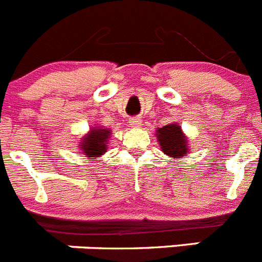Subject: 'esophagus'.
<instances>
[{
  "label": "esophagus",
  "mask_w": 262,
  "mask_h": 262,
  "mask_svg": "<svg viewBox=\"0 0 262 262\" xmlns=\"http://www.w3.org/2000/svg\"><path fill=\"white\" fill-rule=\"evenodd\" d=\"M129 123H131L133 127H139L142 126V119H140V118H131Z\"/></svg>",
  "instance_id": "1"
}]
</instances>
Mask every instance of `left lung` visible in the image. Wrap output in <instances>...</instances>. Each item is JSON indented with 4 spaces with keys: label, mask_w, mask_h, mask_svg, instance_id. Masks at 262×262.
<instances>
[{
    "label": "left lung",
    "mask_w": 262,
    "mask_h": 262,
    "mask_svg": "<svg viewBox=\"0 0 262 262\" xmlns=\"http://www.w3.org/2000/svg\"><path fill=\"white\" fill-rule=\"evenodd\" d=\"M156 138L161 147V151L166 156L180 159L187 155V140L177 123L168 124L156 129Z\"/></svg>",
    "instance_id": "8db88e82"
}]
</instances>
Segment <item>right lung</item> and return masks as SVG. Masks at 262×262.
Wrapping results in <instances>:
<instances>
[{
  "label": "right lung",
  "mask_w": 262,
  "mask_h": 262,
  "mask_svg": "<svg viewBox=\"0 0 262 262\" xmlns=\"http://www.w3.org/2000/svg\"><path fill=\"white\" fill-rule=\"evenodd\" d=\"M110 129L102 127H93L90 133L82 138L80 143L81 151L86 157H99L107 149L106 144L110 138Z\"/></svg>",
  "instance_id": "obj_1"
}]
</instances>
